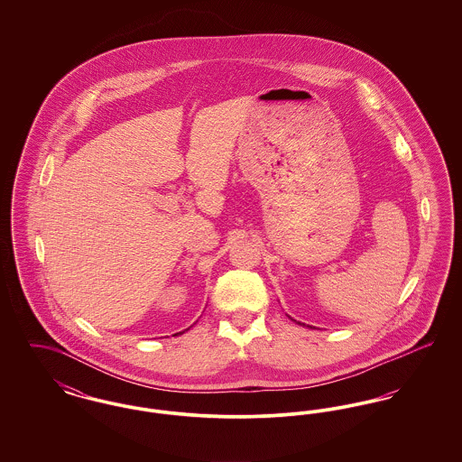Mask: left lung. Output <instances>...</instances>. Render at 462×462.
Wrapping results in <instances>:
<instances>
[{
	"label": "left lung",
	"mask_w": 462,
	"mask_h": 462,
	"mask_svg": "<svg viewBox=\"0 0 462 462\" xmlns=\"http://www.w3.org/2000/svg\"><path fill=\"white\" fill-rule=\"evenodd\" d=\"M294 322H296V320H294ZM298 324H300V322H298ZM303 326H305V324H303ZM308 328H310V326H308Z\"/></svg>",
	"instance_id": "obj_1"
}]
</instances>
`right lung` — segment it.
Here are the masks:
<instances>
[{
    "label": "right lung",
    "instance_id": "add662e5",
    "mask_svg": "<svg viewBox=\"0 0 462 462\" xmlns=\"http://www.w3.org/2000/svg\"><path fill=\"white\" fill-rule=\"evenodd\" d=\"M185 330H187V329H185ZM185 330H181V332H176V334H183V332H185ZM176 334H175V336H176Z\"/></svg>",
    "mask_w": 462,
    "mask_h": 462
}]
</instances>
